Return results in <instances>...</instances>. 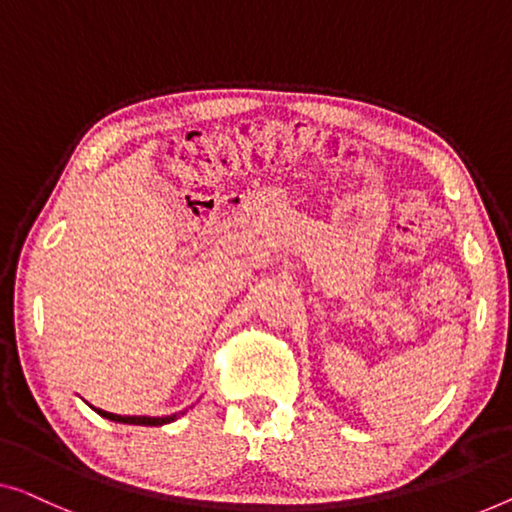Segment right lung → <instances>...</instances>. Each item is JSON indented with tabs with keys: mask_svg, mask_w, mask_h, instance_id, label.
<instances>
[{
	"mask_svg": "<svg viewBox=\"0 0 512 512\" xmlns=\"http://www.w3.org/2000/svg\"><path fill=\"white\" fill-rule=\"evenodd\" d=\"M96 413L108 420H115V422H124V425H147V427H159V425H166V422H173L175 418L184 416V411L175 413V416H166V418H150V416H117V413H108V411H101L96 409Z\"/></svg>",
	"mask_w": 512,
	"mask_h": 512,
	"instance_id": "1",
	"label": "right lung"
}]
</instances>
